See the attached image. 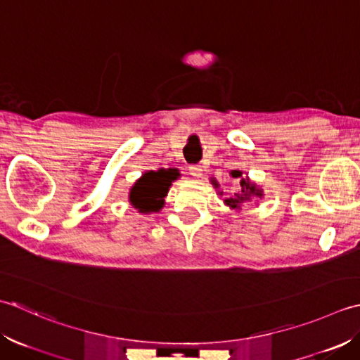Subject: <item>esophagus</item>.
Wrapping results in <instances>:
<instances>
[{
  "label": "esophagus",
  "mask_w": 360,
  "mask_h": 360,
  "mask_svg": "<svg viewBox=\"0 0 360 360\" xmlns=\"http://www.w3.org/2000/svg\"><path fill=\"white\" fill-rule=\"evenodd\" d=\"M189 174L193 175V177H195V179L202 177V174H203L202 166H200V165H193V166H189Z\"/></svg>",
  "instance_id": "34e87169"
}]
</instances>
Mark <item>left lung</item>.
I'll use <instances>...</instances> for the list:
<instances>
[{
	"instance_id": "obj_1",
	"label": "left lung",
	"mask_w": 360,
	"mask_h": 360,
	"mask_svg": "<svg viewBox=\"0 0 360 360\" xmlns=\"http://www.w3.org/2000/svg\"><path fill=\"white\" fill-rule=\"evenodd\" d=\"M233 179H240L242 172L240 171H231ZM240 191L239 193L234 194V197H230V199H225V203L229 205L230 208H240V203L244 202H250L253 197H262V189H259L258 186L252 183L248 179H240ZM212 185L217 186V181L212 183Z\"/></svg>"
}]
</instances>
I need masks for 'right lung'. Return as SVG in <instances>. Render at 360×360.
I'll return each mask as SVG.
<instances>
[{
	"instance_id": "right-lung-1",
	"label": "right lung",
	"mask_w": 360,
	"mask_h": 360,
	"mask_svg": "<svg viewBox=\"0 0 360 360\" xmlns=\"http://www.w3.org/2000/svg\"><path fill=\"white\" fill-rule=\"evenodd\" d=\"M179 175L177 169H160L157 172L149 171L143 174V177L136 180L130 189V203L138 208L139 212L161 210L169 186L174 180H177Z\"/></svg>"
}]
</instances>
